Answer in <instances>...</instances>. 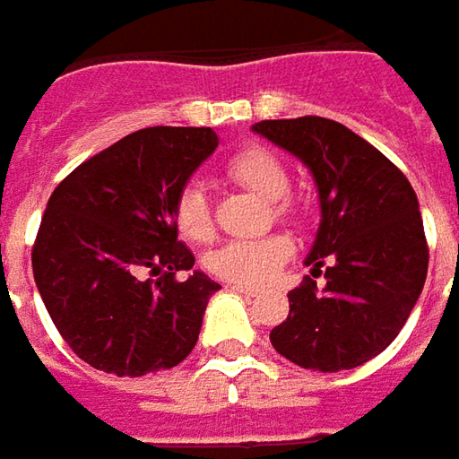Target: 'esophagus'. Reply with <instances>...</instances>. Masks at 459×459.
Segmentation results:
<instances>
[{"mask_svg": "<svg viewBox=\"0 0 459 459\" xmlns=\"http://www.w3.org/2000/svg\"><path fill=\"white\" fill-rule=\"evenodd\" d=\"M232 289L242 296H257L260 293V289H253V286H232Z\"/></svg>", "mask_w": 459, "mask_h": 459, "instance_id": "1", "label": "esophagus"}]
</instances>
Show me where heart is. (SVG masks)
I'll return each instance as SVG.
<instances>
[{
	"mask_svg": "<svg viewBox=\"0 0 459 459\" xmlns=\"http://www.w3.org/2000/svg\"><path fill=\"white\" fill-rule=\"evenodd\" d=\"M224 176L257 194L260 199H268V212L273 220L289 224H301L307 220V202L299 194L289 191V170L271 151L242 148L224 160ZM173 220L178 235L188 242H209L214 238L212 206L202 186L191 184L181 188ZM291 242L283 235L238 239L214 250L206 260V268L221 281L238 286H260L283 268V263L291 257Z\"/></svg>",
	"mask_w": 459,
	"mask_h": 459,
	"instance_id": "b5f03b06",
	"label": "heart"
}]
</instances>
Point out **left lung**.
Wrapping results in <instances>:
<instances>
[{"mask_svg":"<svg viewBox=\"0 0 459 459\" xmlns=\"http://www.w3.org/2000/svg\"><path fill=\"white\" fill-rule=\"evenodd\" d=\"M314 173L322 224L307 275L273 326L275 352L301 368H358L396 340L427 281L429 247L409 178L360 134L325 117L263 119L253 127Z\"/></svg>","mask_w":459,"mask_h":459,"instance_id":"8db88e82","label":"left lung"}]
</instances>
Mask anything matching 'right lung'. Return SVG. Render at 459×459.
I'll return each instance as SVG.
<instances>
[{"instance_id":"right-lung-1","label":"right lung","mask_w":459,"mask_h":459,"mask_svg":"<svg viewBox=\"0 0 459 459\" xmlns=\"http://www.w3.org/2000/svg\"><path fill=\"white\" fill-rule=\"evenodd\" d=\"M214 148L212 127L137 130L50 194L32 275L56 329L91 368L137 378L194 350L220 283L199 271L176 278L194 268V255L178 242L173 209Z\"/></svg>"}]
</instances>
